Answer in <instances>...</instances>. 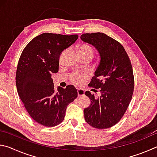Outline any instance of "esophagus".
<instances>
[{
    "label": "esophagus",
    "instance_id": "esophagus-1",
    "mask_svg": "<svg viewBox=\"0 0 157 157\" xmlns=\"http://www.w3.org/2000/svg\"><path fill=\"white\" fill-rule=\"evenodd\" d=\"M78 97H83L84 95V90L82 88H78Z\"/></svg>",
    "mask_w": 157,
    "mask_h": 157
}]
</instances>
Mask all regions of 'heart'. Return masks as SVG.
<instances>
[{"label": "heart", "mask_w": 157, "mask_h": 157, "mask_svg": "<svg viewBox=\"0 0 157 157\" xmlns=\"http://www.w3.org/2000/svg\"><path fill=\"white\" fill-rule=\"evenodd\" d=\"M78 53L79 55H83V56H87L90 57V59L93 58V51L91 48L88 46V45L84 44L79 48ZM86 78V75L84 73H74L71 75V79L73 83L76 84H79L82 83V82L84 81V78Z\"/></svg>", "instance_id": "b5f03b06"}]
</instances>
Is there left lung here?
I'll use <instances>...</instances> for the list:
<instances>
[{"mask_svg": "<svg viewBox=\"0 0 157 157\" xmlns=\"http://www.w3.org/2000/svg\"><path fill=\"white\" fill-rule=\"evenodd\" d=\"M98 51L100 62L89 86L99 89L100 97L86 91L91 100L84 110V119L95 128L113 126L123 117L132 99L134 76L132 64L124 47L104 33H84L80 37ZM93 90L94 92L97 91Z\"/></svg>", "mask_w": 157, "mask_h": 157, "instance_id": "8db88e82", "label": "left lung"}]
</instances>
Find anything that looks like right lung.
<instances>
[{"mask_svg":"<svg viewBox=\"0 0 157 157\" xmlns=\"http://www.w3.org/2000/svg\"><path fill=\"white\" fill-rule=\"evenodd\" d=\"M78 38V35L42 33L29 42L20 57L17 91L31 117L42 126L60 124L67 106L78 97L73 85L56 90L51 78V74L58 73L62 52Z\"/></svg>","mask_w":157,"mask_h":157,"instance_id":"obj_1","label":"right lung"}]
</instances>
